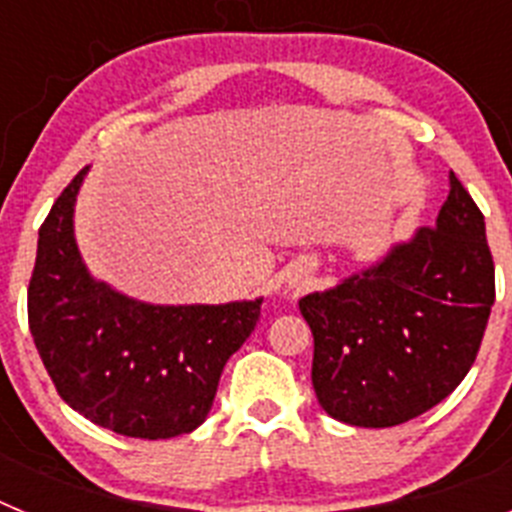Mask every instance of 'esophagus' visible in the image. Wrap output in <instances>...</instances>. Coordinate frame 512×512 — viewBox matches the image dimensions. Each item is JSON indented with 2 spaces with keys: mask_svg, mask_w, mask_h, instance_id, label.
<instances>
[{
  "mask_svg": "<svg viewBox=\"0 0 512 512\" xmlns=\"http://www.w3.org/2000/svg\"><path fill=\"white\" fill-rule=\"evenodd\" d=\"M302 284H305V277H302V274H292V277H289V287L292 289H300Z\"/></svg>",
  "mask_w": 512,
  "mask_h": 512,
  "instance_id": "esophagus-1",
  "label": "esophagus"
}]
</instances>
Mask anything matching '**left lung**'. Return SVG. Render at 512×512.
Segmentation results:
<instances>
[{
  "mask_svg": "<svg viewBox=\"0 0 512 512\" xmlns=\"http://www.w3.org/2000/svg\"><path fill=\"white\" fill-rule=\"evenodd\" d=\"M492 305L485 215L451 171L433 228H418L377 264L300 300L315 338L320 408L356 428L418 418L467 377Z\"/></svg>",
  "mask_w": 512,
  "mask_h": 512,
  "instance_id": "8db88e82",
  "label": "left lung"
}]
</instances>
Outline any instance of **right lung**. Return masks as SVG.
I'll return each mask as SVG.
<instances>
[{
    "mask_svg": "<svg viewBox=\"0 0 512 512\" xmlns=\"http://www.w3.org/2000/svg\"><path fill=\"white\" fill-rule=\"evenodd\" d=\"M74 176L38 233L27 318L69 408L130 438H174L205 423L225 364L246 343L261 302L153 305L94 279L74 233Z\"/></svg>",
    "mask_w": 512,
    "mask_h": 512,
    "instance_id": "right-lung-1",
    "label": "right lung"
}]
</instances>
